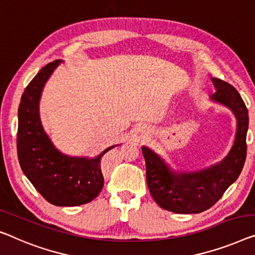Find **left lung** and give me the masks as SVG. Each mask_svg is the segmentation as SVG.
<instances>
[{
  "label": "left lung",
  "instance_id": "obj_1",
  "mask_svg": "<svg viewBox=\"0 0 255 255\" xmlns=\"http://www.w3.org/2000/svg\"><path fill=\"white\" fill-rule=\"evenodd\" d=\"M212 82L216 91L211 101L229 109L237 121L234 144L221 161L197 172L178 170L150 147L142 146L147 187L152 198L164 210L178 214L208 210L237 180L245 164L248 109L233 86L216 78H212Z\"/></svg>",
  "mask_w": 255,
  "mask_h": 255
}]
</instances>
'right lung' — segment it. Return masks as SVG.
I'll return each instance as SVG.
<instances>
[{
    "label": "right lung",
    "mask_w": 255,
    "mask_h": 255,
    "mask_svg": "<svg viewBox=\"0 0 255 255\" xmlns=\"http://www.w3.org/2000/svg\"><path fill=\"white\" fill-rule=\"evenodd\" d=\"M62 59L45 65L22 94L18 109L17 151L25 176L45 200L56 206H79L100 195L104 185L102 157H72L59 151L45 132L40 118L41 95Z\"/></svg>",
    "instance_id": "right-lung-1"
}]
</instances>
